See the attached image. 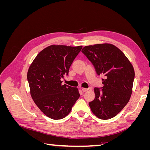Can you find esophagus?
I'll list each match as a JSON object with an SVG mask.
<instances>
[{"instance_id":"1","label":"esophagus","mask_w":150,"mask_h":150,"mask_svg":"<svg viewBox=\"0 0 150 150\" xmlns=\"http://www.w3.org/2000/svg\"><path fill=\"white\" fill-rule=\"evenodd\" d=\"M88 88H82V91H83V92H86V91H88Z\"/></svg>"}]
</instances>
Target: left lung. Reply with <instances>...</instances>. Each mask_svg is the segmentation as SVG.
<instances>
[{"label": "left lung", "instance_id": "obj_1", "mask_svg": "<svg viewBox=\"0 0 150 150\" xmlns=\"http://www.w3.org/2000/svg\"><path fill=\"white\" fill-rule=\"evenodd\" d=\"M82 52L102 74V89L95 88V98L89 103L93 114L101 120L116 116L128 103L133 91L134 71L120 49L111 44L85 46Z\"/></svg>", "mask_w": 150, "mask_h": 150}]
</instances>
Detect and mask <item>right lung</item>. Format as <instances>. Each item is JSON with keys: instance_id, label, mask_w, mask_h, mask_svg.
<instances>
[{"instance_id": "add662e5", "label": "right lung", "mask_w": 150, "mask_h": 150, "mask_svg": "<svg viewBox=\"0 0 150 150\" xmlns=\"http://www.w3.org/2000/svg\"><path fill=\"white\" fill-rule=\"evenodd\" d=\"M83 46L51 45L40 51L28 72L30 96L45 115L61 120L71 112L79 98L78 89L62 84L72 62Z\"/></svg>"}]
</instances>
